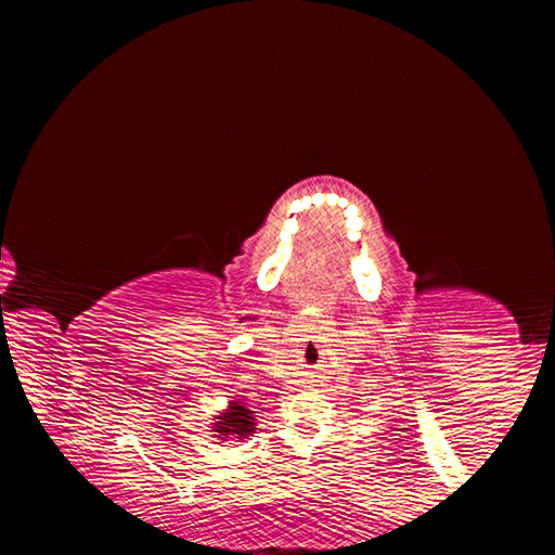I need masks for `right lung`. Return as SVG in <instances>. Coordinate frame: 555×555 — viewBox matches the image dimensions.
<instances>
[{"label":"right lung","mask_w":555,"mask_h":555,"mask_svg":"<svg viewBox=\"0 0 555 555\" xmlns=\"http://www.w3.org/2000/svg\"><path fill=\"white\" fill-rule=\"evenodd\" d=\"M251 413H255V411L244 409V406H240L237 401H232L230 409L224 411L222 416H218L215 430H218L220 436H232V434H234V438L249 436L251 430H255V418H251Z\"/></svg>","instance_id":"right-lung-1"}]
</instances>
